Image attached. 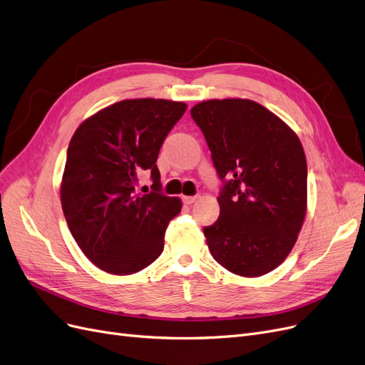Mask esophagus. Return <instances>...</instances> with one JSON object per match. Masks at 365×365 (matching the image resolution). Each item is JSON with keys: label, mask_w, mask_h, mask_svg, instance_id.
Segmentation results:
<instances>
[{"label": "esophagus", "mask_w": 365, "mask_h": 365, "mask_svg": "<svg viewBox=\"0 0 365 365\" xmlns=\"http://www.w3.org/2000/svg\"><path fill=\"white\" fill-rule=\"evenodd\" d=\"M197 198H198L197 195H192V197H191V195H183V197H182L185 205H192Z\"/></svg>", "instance_id": "34e87169"}]
</instances>
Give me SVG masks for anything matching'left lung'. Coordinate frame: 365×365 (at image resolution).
<instances>
[{"label":"left lung","mask_w":365,"mask_h":365,"mask_svg":"<svg viewBox=\"0 0 365 365\" xmlns=\"http://www.w3.org/2000/svg\"><path fill=\"white\" fill-rule=\"evenodd\" d=\"M220 179V217L203 229L214 259L230 273L273 272L292 250L307 217L308 170L299 136L277 115L245 98L191 109Z\"/></svg>","instance_id":"obj_1"}]
</instances>
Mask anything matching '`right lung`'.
<instances>
[{
  "instance_id": "obj_1",
  "label": "right lung",
  "mask_w": 365,
  "mask_h": 365,
  "mask_svg": "<svg viewBox=\"0 0 365 365\" xmlns=\"http://www.w3.org/2000/svg\"><path fill=\"white\" fill-rule=\"evenodd\" d=\"M187 106L162 98L123 100L89 116L68 147L61 183L63 215L88 259L127 276L155 262L182 200L160 194L159 150ZM152 173L153 192L135 194Z\"/></svg>"
}]
</instances>
